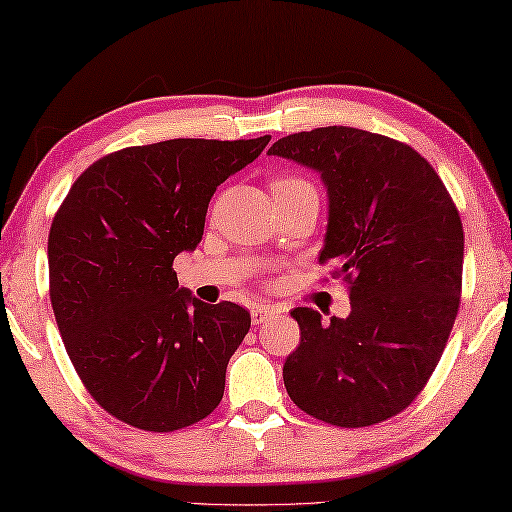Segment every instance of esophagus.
<instances>
[{
    "instance_id": "esophagus-1",
    "label": "esophagus",
    "mask_w": 512,
    "mask_h": 512,
    "mask_svg": "<svg viewBox=\"0 0 512 512\" xmlns=\"http://www.w3.org/2000/svg\"><path fill=\"white\" fill-rule=\"evenodd\" d=\"M274 315H279V311L272 306H256L254 311H251V322L254 324H263L265 320H272Z\"/></svg>"
}]
</instances>
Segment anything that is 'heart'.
Segmentation results:
<instances>
[{"mask_svg": "<svg viewBox=\"0 0 512 512\" xmlns=\"http://www.w3.org/2000/svg\"><path fill=\"white\" fill-rule=\"evenodd\" d=\"M276 183H301V179H281V181H276Z\"/></svg>", "mask_w": 512, "mask_h": 512, "instance_id": "heart-1", "label": "heart"}]
</instances>
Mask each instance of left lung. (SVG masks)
Wrapping results in <instances>:
<instances>
[{"label":"left lung","instance_id":"obj_1","mask_svg":"<svg viewBox=\"0 0 512 512\" xmlns=\"http://www.w3.org/2000/svg\"><path fill=\"white\" fill-rule=\"evenodd\" d=\"M270 156L315 170L329 197L320 263L349 281L351 313L295 308L290 399L345 429L388 420L429 381L460 304L465 238L445 183L413 147L354 127L276 140Z\"/></svg>","mask_w":512,"mask_h":512}]
</instances>
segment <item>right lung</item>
Returning <instances> with one entry per match:
<instances>
[{
	"instance_id": "right-lung-1",
	"label": "right lung",
	"mask_w": 512,
	"mask_h": 512,
	"mask_svg": "<svg viewBox=\"0 0 512 512\" xmlns=\"http://www.w3.org/2000/svg\"><path fill=\"white\" fill-rule=\"evenodd\" d=\"M267 142L177 138L120 149L92 163L58 208L47 242L56 324L83 385L117 420L167 433L222 401L251 317L231 301L192 297L172 263L197 249L217 186Z\"/></svg>"
}]
</instances>
